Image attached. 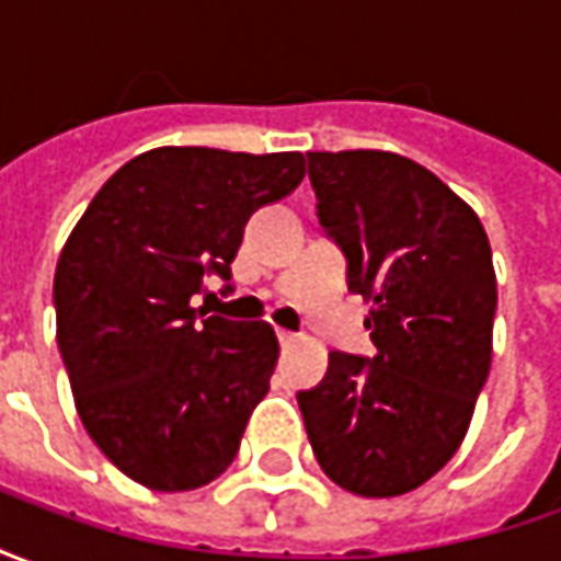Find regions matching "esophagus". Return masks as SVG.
<instances>
[{"label": "esophagus", "instance_id": "esophagus-1", "mask_svg": "<svg viewBox=\"0 0 561 561\" xmlns=\"http://www.w3.org/2000/svg\"><path fill=\"white\" fill-rule=\"evenodd\" d=\"M276 336H279L282 348H288V345H294V342H297V333H288V330H279Z\"/></svg>", "mask_w": 561, "mask_h": 561}]
</instances>
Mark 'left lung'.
I'll use <instances>...</instances> for the list:
<instances>
[{
	"mask_svg": "<svg viewBox=\"0 0 561 561\" xmlns=\"http://www.w3.org/2000/svg\"><path fill=\"white\" fill-rule=\"evenodd\" d=\"M318 221L373 300L376 357L330 352L300 390L318 466L342 490L402 495L457 454L493 357L495 273L474 209L417 161L306 152Z\"/></svg>",
	"mask_w": 561,
	"mask_h": 561,
	"instance_id": "left-lung-1",
	"label": "left lung"
}]
</instances>
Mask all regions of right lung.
<instances>
[{
	"label": "right lung",
	"instance_id": "add662e5",
	"mask_svg": "<svg viewBox=\"0 0 561 561\" xmlns=\"http://www.w3.org/2000/svg\"><path fill=\"white\" fill-rule=\"evenodd\" d=\"M304 152L149 149L99 188L54 276L56 342L92 442L131 481L183 493L216 481L279 357L264 321L195 309L255 209L291 195ZM231 291V285H225Z\"/></svg>",
	"mask_w": 561,
	"mask_h": 561
}]
</instances>
